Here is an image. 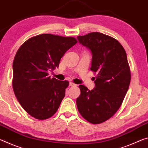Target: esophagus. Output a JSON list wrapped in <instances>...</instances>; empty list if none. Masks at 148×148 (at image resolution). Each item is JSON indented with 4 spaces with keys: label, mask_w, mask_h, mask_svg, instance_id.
<instances>
[{
    "label": "esophagus",
    "mask_w": 148,
    "mask_h": 148,
    "mask_svg": "<svg viewBox=\"0 0 148 148\" xmlns=\"http://www.w3.org/2000/svg\"><path fill=\"white\" fill-rule=\"evenodd\" d=\"M69 86H71V87H74V86H76V84H75L73 83V82H70Z\"/></svg>",
    "instance_id": "1"
}]
</instances>
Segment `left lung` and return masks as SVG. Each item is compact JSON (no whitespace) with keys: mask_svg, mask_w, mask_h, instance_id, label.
Wrapping results in <instances>:
<instances>
[{"mask_svg":"<svg viewBox=\"0 0 148 148\" xmlns=\"http://www.w3.org/2000/svg\"><path fill=\"white\" fill-rule=\"evenodd\" d=\"M77 39L90 50V69L97 73L93 90L79 86L77 107L86 121L97 125L115 114L127 93L131 78L127 56L118 41L101 33H90Z\"/></svg>","mask_w":148,"mask_h":148,"instance_id":"obj_1","label":"left lung"}]
</instances>
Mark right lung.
Returning a JSON list of instances; mask_svg holds the SVG:
<instances>
[{
	"label": "right lung",
	"instance_id": "add662e5",
	"mask_svg": "<svg viewBox=\"0 0 148 148\" xmlns=\"http://www.w3.org/2000/svg\"><path fill=\"white\" fill-rule=\"evenodd\" d=\"M77 43L72 37L45 34L31 37L22 45L13 61L14 92L21 106L39 120L55 114L69 85L49 76L60 58Z\"/></svg>",
	"mask_w": 148,
	"mask_h": 148
}]
</instances>
